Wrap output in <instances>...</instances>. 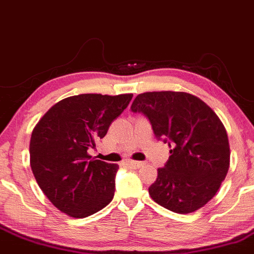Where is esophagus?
<instances>
[{"label": "esophagus", "mask_w": 254, "mask_h": 254, "mask_svg": "<svg viewBox=\"0 0 254 254\" xmlns=\"http://www.w3.org/2000/svg\"><path fill=\"white\" fill-rule=\"evenodd\" d=\"M127 164H129L131 168H133V169H138V168L143 166L142 162H138V161H127Z\"/></svg>", "instance_id": "esophagus-1"}]
</instances>
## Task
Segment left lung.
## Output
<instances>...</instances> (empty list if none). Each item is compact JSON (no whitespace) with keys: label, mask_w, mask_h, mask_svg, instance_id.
<instances>
[{"label":"left lung","mask_w":254,"mask_h":254,"mask_svg":"<svg viewBox=\"0 0 254 254\" xmlns=\"http://www.w3.org/2000/svg\"><path fill=\"white\" fill-rule=\"evenodd\" d=\"M131 111L144 115L155 137L172 148L149 187L152 200L180 214L203 207L230 167L227 132L215 112L200 98L173 91L140 93Z\"/></svg>","instance_id":"left-lung-1"}]
</instances>
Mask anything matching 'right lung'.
<instances>
[{
	"mask_svg": "<svg viewBox=\"0 0 254 254\" xmlns=\"http://www.w3.org/2000/svg\"><path fill=\"white\" fill-rule=\"evenodd\" d=\"M132 94H78L46 112L30 137V167L58 209L86 218L111 202L118 166L87 154L129 105Z\"/></svg>",
	"mask_w": 254,
	"mask_h": 254,
	"instance_id": "right-lung-1",
	"label": "right lung"
}]
</instances>
